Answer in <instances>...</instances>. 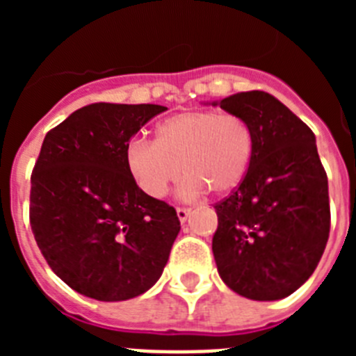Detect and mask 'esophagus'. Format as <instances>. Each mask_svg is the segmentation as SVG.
Instances as JSON below:
<instances>
[{
	"instance_id": "1",
	"label": "esophagus",
	"mask_w": 356,
	"mask_h": 356,
	"mask_svg": "<svg viewBox=\"0 0 356 356\" xmlns=\"http://www.w3.org/2000/svg\"><path fill=\"white\" fill-rule=\"evenodd\" d=\"M188 213H191V209H176V216H178L180 222L187 221Z\"/></svg>"
}]
</instances>
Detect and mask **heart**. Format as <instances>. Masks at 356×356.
<instances>
[{"mask_svg": "<svg viewBox=\"0 0 356 356\" xmlns=\"http://www.w3.org/2000/svg\"><path fill=\"white\" fill-rule=\"evenodd\" d=\"M253 130L234 114L193 110L163 119L156 139L134 137L124 162L137 187L149 197H163L181 176L180 194L196 197L212 191L226 194L242 184L251 156Z\"/></svg>", "mask_w": 356, "mask_h": 356, "instance_id": "obj_1", "label": "heart"}]
</instances>
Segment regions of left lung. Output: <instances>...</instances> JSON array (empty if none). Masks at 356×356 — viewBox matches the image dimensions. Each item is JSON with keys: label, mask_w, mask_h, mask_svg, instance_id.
Here are the masks:
<instances>
[{"label": "left lung", "mask_w": 356, "mask_h": 356, "mask_svg": "<svg viewBox=\"0 0 356 356\" xmlns=\"http://www.w3.org/2000/svg\"><path fill=\"white\" fill-rule=\"evenodd\" d=\"M212 105L244 119L254 139L242 184L213 207L217 271L244 298L282 300L312 276L328 242V178L316 135L264 90L232 94Z\"/></svg>", "instance_id": "left-lung-1"}]
</instances>
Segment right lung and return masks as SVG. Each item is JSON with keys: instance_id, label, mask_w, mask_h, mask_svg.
<instances>
[{"instance_id": "right-lung-1", "label": "right lung", "mask_w": 356, "mask_h": 356, "mask_svg": "<svg viewBox=\"0 0 356 356\" xmlns=\"http://www.w3.org/2000/svg\"><path fill=\"white\" fill-rule=\"evenodd\" d=\"M163 110L92 103L44 137L31 229L53 273L87 298L124 301L149 291L180 234L176 210L144 194L124 162L131 137Z\"/></svg>"}]
</instances>
